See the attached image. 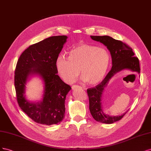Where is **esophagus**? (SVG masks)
<instances>
[{"instance_id":"obj_1","label":"esophagus","mask_w":151,"mask_h":151,"mask_svg":"<svg viewBox=\"0 0 151 151\" xmlns=\"http://www.w3.org/2000/svg\"><path fill=\"white\" fill-rule=\"evenodd\" d=\"M80 88H82L80 86H78V85L72 86V90H75L76 89H80Z\"/></svg>"}]
</instances>
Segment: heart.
I'll list each match as a JSON object with an SVG mask.
<instances>
[{
    "instance_id": "heart-1",
    "label": "heart",
    "mask_w": 151,
    "mask_h": 151,
    "mask_svg": "<svg viewBox=\"0 0 151 151\" xmlns=\"http://www.w3.org/2000/svg\"><path fill=\"white\" fill-rule=\"evenodd\" d=\"M110 61L109 52L104 47L82 44L73 48L68 57L58 56L56 67L60 76L68 83L76 80L80 70L83 80L96 85L104 79Z\"/></svg>"
}]
</instances>
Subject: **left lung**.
<instances>
[{
  "instance_id": "obj_1",
  "label": "left lung",
  "mask_w": 151,
  "mask_h": 151,
  "mask_svg": "<svg viewBox=\"0 0 151 151\" xmlns=\"http://www.w3.org/2000/svg\"><path fill=\"white\" fill-rule=\"evenodd\" d=\"M92 40L100 42L109 50L112 61V67L105 79L94 88L87 90L89 97V109L93 119L101 123L112 124L120 120L127 112L122 115L114 116L105 114L103 110V93L107 87L109 81L116 73L128 70L140 73L139 59L134 56L132 49L121 41L116 40L109 36H91Z\"/></svg>"
}]
</instances>
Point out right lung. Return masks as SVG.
Segmentation results:
<instances>
[{
  "instance_id": "1",
  "label": "right lung",
  "mask_w": 151,
  "mask_h": 151,
  "mask_svg": "<svg viewBox=\"0 0 151 151\" xmlns=\"http://www.w3.org/2000/svg\"><path fill=\"white\" fill-rule=\"evenodd\" d=\"M66 36H52L30 46L19 57L14 76L18 104L27 116L38 124H57L65 117V100L71 89L58 75L56 61L66 42ZM40 77L43 83V99L28 101L27 83L32 76Z\"/></svg>"
}]
</instances>
